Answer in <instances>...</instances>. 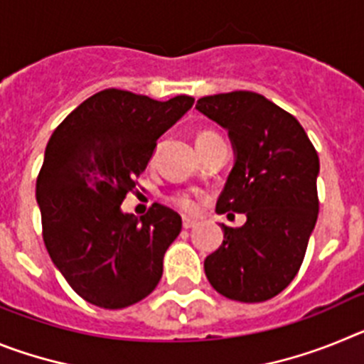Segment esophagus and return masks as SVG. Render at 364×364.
<instances>
[{"label":"esophagus","instance_id":"esophagus-1","mask_svg":"<svg viewBox=\"0 0 364 364\" xmlns=\"http://www.w3.org/2000/svg\"><path fill=\"white\" fill-rule=\"evenodd\" d=\"M198 222L197 220H191V218H184V220H182V226L186 228V230H191V228H195L197 226Z\"/></svg>","mask_w":364,"mask_h":364}]
</instances>
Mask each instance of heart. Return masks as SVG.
I'll return each mask as SVG.
<instances>
[{
	"label": "heart",
	"mask_w": 364,
	"mask_h": 364,
	"mask_svg": "<svg viewBox=\"0 0 364 364\" xmlns=\"http://www.w3.org/2000/svg\"><path fill=\"white\" fill-rule=\"evenodd\" d=\"M211 136H217L215 133L211 131H202V133L197 134V140H205V138H211ZM173 202L178 210L186 211V213H197L198 211V202L191 197V195H176L173 197Z\"/></svg>",
	"instance_id": "b5f03b06"
}]
</instances>
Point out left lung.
Masks as SVG:
<instances>
[{
	"instance_id": "8db88e82",
	"label": "left lung",
	"mask_w": 364,
	"mask_h": 364,
	"mask_svg": "<svg viewBox=\"0 0 364 364\" xmlns=\"http://www.w3.org/2000/svg\"><path fill=\"white\" fill-rule=\"evenodd\" d=\"M197 109L228 131L235 153L217 213L246 215L242 228L222 224L205 277L233 301H268L294 281L306 253L319 213V156L297 118L262 95L204 96Z\"/></svg>"
}]
</instances>
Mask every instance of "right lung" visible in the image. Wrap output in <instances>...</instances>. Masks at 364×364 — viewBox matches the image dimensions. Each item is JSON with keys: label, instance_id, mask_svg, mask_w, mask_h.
Returning a JSON list of instances; mask_svg holds the SVG:
<instances>
[{"label": "right lung", "instance_id": "obj_1", "mask_svg": "<svg viewBox=\"0 0 364 364\" xmlns=\"http://www.w3.org/2000/svg\"><path fill=\"white\" fill-rule=\"evenodd\" d=\"M193 102L105 89L74 109L47 144L36 180L45 247L70 288L95 306H131L162 279L164 253L182 218L162 204L140 218L120 205L156 140Z\"/></svg>", "mask_w": 364, "mask_h": 364}]
</instances>
